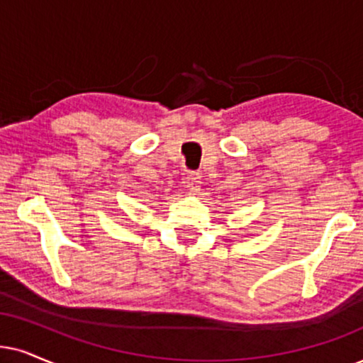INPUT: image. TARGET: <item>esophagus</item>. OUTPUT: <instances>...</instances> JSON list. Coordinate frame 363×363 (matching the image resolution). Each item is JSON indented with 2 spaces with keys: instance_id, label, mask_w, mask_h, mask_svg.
Wrapping results in <instances>:
<instances>
[{
  "instance_id": "34e87169",
  "label": "esophagus",
  "mask_w": 363,
  "mask_h": 363,
  "mask_svg": "<svg viewBox=\"0 0 363 363\" xmlns=\"http://www.w3.org/2000/svg\"><path fill=\"white\" fill-rule=\"evenodd\" d=\"M186 187H187V191L192 192V194L199 192V189H201V176H199V174H197V172L187 174Z\"/></svg>"
}]
</instances>
